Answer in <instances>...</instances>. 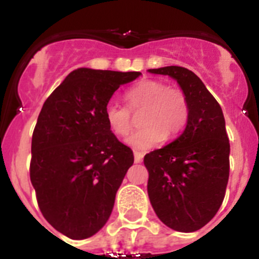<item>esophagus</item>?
Masks as SVG:
<instances>
[{"label": "esophagus", "mask_w": 259, "mask_h": 259, "mask_svg": "<svg viewBox=\"0 0 259 259\" xmlns=\"http://www.w3.org/2000/svg\"><path fill=\"white\" fill-rule=\"evenodd\" d=\"M134 155H135V162H136V163H140V162L143 161V157H144L143 153H140V152H135V153H134Z\"/></svg>", "instance_id": "obj_1"}]
</instances>
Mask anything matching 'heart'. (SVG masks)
I'll list each match as a JSON object with an SVG mask.
<instances>
[{"label": "heart", "instance_id": "obj_1", "mask_svg": "<svg viewBox=\"0 0 259 259\" xmlns=\"http://www.w3.org/2000/svg\"><path fill=\"white\" fill-rule=\"evenodd\" d=\"M127 107L118 102H107L104 109L105 122L116 136L131 131V111L144 109L140 118L143 128L132 132L127 144L135 149L148 150L163 139L172 140L188 122L189 104L183 91L168 88L157 80H143L125 92Z\"/></svg>", "mask_w": 259, "mask_h": 259}]
</instances>
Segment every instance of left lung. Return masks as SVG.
<instances>
[{
  "label": "left lung",
  "mask_w": 259,
  "mask_h": 259,
  "mask_svg": "<svg viewBox=\"0 0 259 259\" xmlns=\"http://www.w3.org/2000/svg\"><path fill=\"white\" fill-rule=\"evenodd\" d=\"M179 83L189 104L185 130L176 140L144 157L148 194L167 227L194 232L209 223L223 202L230 176V141L221 105L191 70H149Z\"/></svg>",
  "instance_id": "1"
}]
</instances>
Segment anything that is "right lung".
I'll use <instances>...</instances> for the list:
<instances>
[{
	"label": "right lung",
	"mask_w": 259,
	"mask_h": 259,
	"mask_svg": "<svg viewBox=\"0 0 259 259\" xmlns=\"http://www.w3.org/2000/svg\"><path fill=\"white\" fill-rule=\"evenodd\" d=\"M141 72L79 68L47 98L32 135L29 178L44 218L74 240L93 236L113 211L134 153L110 131L104 109Z\"/></svg>",
	"instance_id": "1"
}]
</instances>
